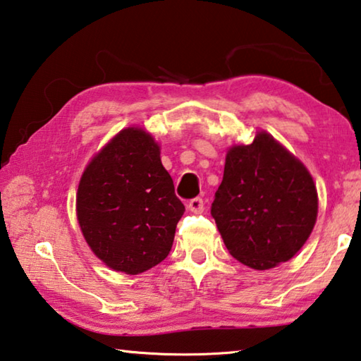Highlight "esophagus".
Returning <instances> with one entry per match:
<instances>
[{"mask_svg": "<svg viewBox=\"0 0 361 361\" xmlns=\"http://www.w3.org/2000/svg\"><path fill=\"white\" fill-rule=\"evenodd\" d=\"M188 208L191 209L192 213H202L203 208H205V203H203V200L200 197H195V199L189 200Z\"/></svg>", "mask_w": 361, "mask_h": 361, "instance_id": "34e87169", "label": "esophagus"}]
</instances>
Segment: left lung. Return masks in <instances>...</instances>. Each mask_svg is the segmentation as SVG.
Wrapping results in <instances>:
<instances>
[{"label": "left lung", "instance_id": "obj_1", "mask_svg": "<svg viewBox=\"0 0 361 361\" xmlns=\"http://www.w3.org/2000/svg\"><path fill=\"white\" fill-rule=\"evenodd\" d=\"M317 208L311 173L265 130L227 152L212 216L241 264L268 270L290 260L310 238Z\"/></svg>", "mask_w": 361, "mask_h": 361}]
</instances>
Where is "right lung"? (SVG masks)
I'll list each match as a JSON object with an SVG mask.
<instances>
[{"label":"right lung","instance_id":"right-lung-1","mask_svg":"<svg viewBox=\"0 0 361 361\" xmlns=\"http://www.w3.org/2000/svg\"><path fill=\"white\" fill-rule=\"evenodd\" d=\"M75 207L91 251L126 274L147 271L167 257L185 213L159 145L142 128L120 130L91 159Z\"/></svg>","mask_w":361,"mask_h":361}]
</instances>
